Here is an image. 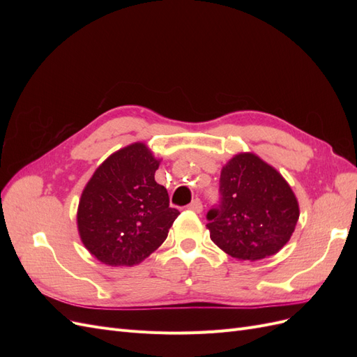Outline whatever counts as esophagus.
Instances as JSON below:
<instances>
[{
  "label": "esophagus",
  "instance_id": "esophagus-1",
  "mask_svg": "<svg viewBox=\"0 0 357 357\" xmlns=\"http://www.w3.org/2000/svg\"><path fill=\"white\" fill-rule=\"evenodd\" d=\"M189 208H190L192 211H195V213H201V211H202V202H201L198 198H195V199H193V201L190 202Z\"/></svg>",
  "mask_w": 357,
  "mask_h": 357
}]
</instances>
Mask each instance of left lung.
<instances>
[{
  "label": "left lung",
  "mask_w": 357,
  "mask_h": 357,
  "mask_svg": "<svg viewBox=\"0 0 357 357\" xmlns=\"http://www.w3.org/2000/svg\"><path fill=\"white\" fill-rule=\"evenodd\" d=\"M222 202L210 210V238L238 261H259L289 243L299 204L286 178L252 152L234 155L220 171Z\"/></svg>",
  "instance_id": "8db88e82"
}]
</instances>
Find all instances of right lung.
<instances>
[{
	"label": "right lung",
	"mask_w": 357,
	"mask_h": 357,
	"mask_svg": "<svg viewBox=\"0 0 357 357\" xmlns=\"http://www.w3.org/2000/svg\"><path fill=\"white\" fill-rule=\"evenodd\" d=\"M160 159L137 142L112 153L82 192L77 229L88 252L109 266H134L165 241L180 214L155 181Z\"/></svg>",
	"instance_id": "obj_1"
}]
</instances>
